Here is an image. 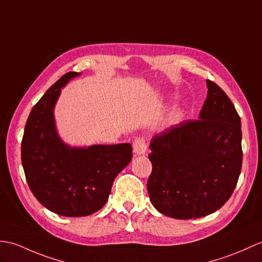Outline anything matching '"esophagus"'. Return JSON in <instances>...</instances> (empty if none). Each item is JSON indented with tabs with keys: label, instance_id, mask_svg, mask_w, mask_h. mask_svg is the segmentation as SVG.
Instances as JSON below:
<instances>
[{
	"label": "esophagus",
	"instance_id": "obj_1",
	"mask_svg": "<svg viewBox=\"0 0 262 262\" xmlns=\"http://www.w3.org/2000/svg\"><path fill=\"white\" fill-rule=\"evenodd\" d=\"M134 153L137 155H143L147 151V143L144 137H137L133 143Z\"/></svg>",
	"mask_w": 262,
	"mask_h": 262
}]
</instances>
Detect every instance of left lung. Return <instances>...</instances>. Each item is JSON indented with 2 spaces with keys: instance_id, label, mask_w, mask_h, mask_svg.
<instances>
[{
  "instance_id": "left-lung-1",
  "label": "left lung",
  "mask_w": 262,
  "mask_h": 262,
  "mask_svg": "<svg viewBox=\"0 0 262 262\" xmlns=\"http://www.w3.org/2000/svg\"><path fill=\"white\" fill-rule=\"evenodd\" d=\"M199 119L184 120L151 138L147 181L157 211L180 220L213 213L232 195L242 166L241 119L227 94L206 80Z\"/></svg>"
}]
</instances>
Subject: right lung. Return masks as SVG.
<instances>
[{
  "mask_svg": "<svg viewBox=\"0 0 262 262\" xmlns=\"http://www.w3.org/2000/svg\"><path fill=\"white\" fill-rule=\"evenodd\" d=\"M78 72H67L47 90L30 113L21 143V160L30 190L54 213L86 216L108 201L114 180L132 161L128 143L71 148L60 141L53 107L61 88Z\"/></svg>",
  "mask_w": 262,
  "mask_h": 262,
  "instance_id": "1",
  "label": "right lung"
}]
</instances>
